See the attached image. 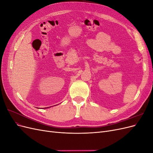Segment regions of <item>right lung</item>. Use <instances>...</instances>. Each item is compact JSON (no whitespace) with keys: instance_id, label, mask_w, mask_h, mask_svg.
I'll return each instance as SVG.
<instances>
[{"instance_id":"obj_1","label":"right lung","mask_w":153,"mask_h":153,"mask_svg":"<svg viewBox=\"0 0 153 153\" xmlns=\"http://www.w3.org/2000/svg\"><path fill=\"white\" fill-rule=\"evenodd\" d=\"M47 108H49V107H47Z\"/></svg>"}]
</instances>
